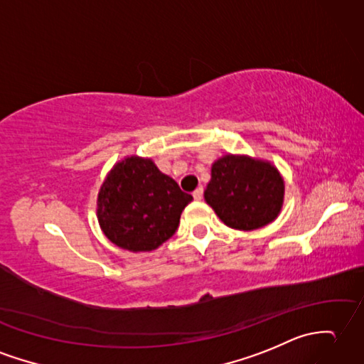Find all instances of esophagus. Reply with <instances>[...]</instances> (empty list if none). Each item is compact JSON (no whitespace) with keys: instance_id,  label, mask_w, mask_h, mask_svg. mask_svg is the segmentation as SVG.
<instances>
[{"instance_id":"1","label":"esophagus","mask_w":364,"mask_h":364,"mask_svg":"<svg viewBox=\"0 0 364 364\" xmlns=\"http://www.w3.org/2000/svg\"><path fill=\"white\" fill-rule=\"evenodd\" d=\"M192 196H193V198H196V200H201L203 198V188H201V186H200V188H197L196 191H193Z\"/></svg>"}]
</instances>
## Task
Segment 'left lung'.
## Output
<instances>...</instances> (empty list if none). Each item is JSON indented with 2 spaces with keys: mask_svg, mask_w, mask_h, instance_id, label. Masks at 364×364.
I'll return each mask as SVG.
<instances>
[{
  "mask_svg": "<svg viewBox=\"0 0 364 364\" xmlns=\"http://www.w3.org/2000/svg\"><path fill=\"white\" fill-rule=\"evenodd\" d=\"M284 191L282 176L272 163L245 155H225L210 168L205 200L226 226L252 231L279 215Z\"/></svg>",
  "mask_w": 364,
  "mask_h": 364,
  "instance_id": "obj_1",
  "label": "left lung"
}]
</instances>
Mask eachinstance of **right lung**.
<instances>
[{
  "mask_svg": "<svg viewBox=\"0 0 364 364\" xmlns=\"http://www.w3.org/2000/svg\"><path fill=\"white\" fill-rule=\"evenodd\" d=\"M192 196L149 158L127 156L100 186L97 220L107 239L133 252L156 250L175 234Z\"/></svg>",
  "mask_w": 364,
  "mask_h": 364,
  "instance_id": "obj_1",
  "label": "right lung"
}]
</instances>
